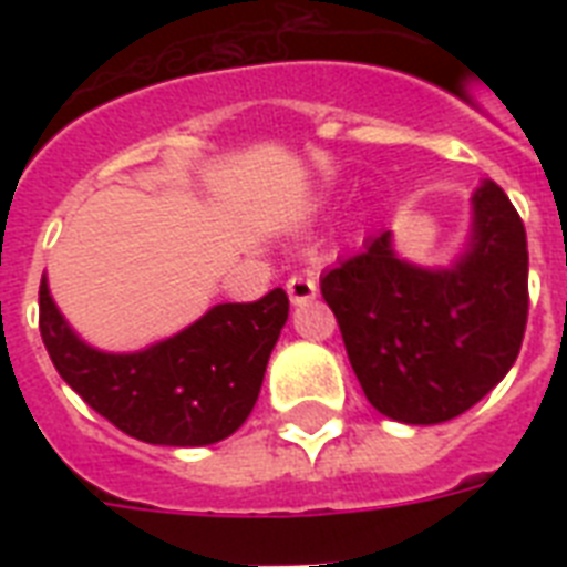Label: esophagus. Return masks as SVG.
<instances>
[{
    "label": "esophagus",
    "instance_id": "obj_1",
    "mask_svg": "<svg viewBox=\"0 0 567 567\" xmlns=\"http://www.w3.org/2000/svg\"><path fill=\"white\" fill-rule=\"evenodd\" d=\"M285 288H288V297H291L293 306H302V302H309L318 297V282L309 279V276H291Z\"/></svg>",
    "mask_w": 567,
    "mask_h": 567
}]
</instances>
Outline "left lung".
Here are the masks:
<instances>
[{
  "label": "left lung",
  "mask_w": 567,
  "mask_h": 567,
  "mask_svg": "<svg viewBox=\"0 0 567 567\" xmlns=\"http://www.w3.org/2000/svg\"><path fill=\"white\" fill-rule=\"evenodd\" d=\"M467 249L417 267L391 231L320 276L364 396L391 421L430 426L476 405L515 364L527 329V231L501 185L474 194Z\"/></svg>",
  "instance_id": "obj_1"
}]
</instances>
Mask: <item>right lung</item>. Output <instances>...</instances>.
<instances>
[{"mask_svg": "<svg viewBox=\"0 0 567 567\" xmlns=\"http://www.w3.org/2000/svg\"><path fill=\"white\" fill-rule=\"evenodd\" d=\"M285 320L288 293L274 288L256 302H220L146 350L102 353L66 327L40 282V336L61 379L117 430L164 447H205L247 421Z\"/></svg>", "mask_w": 567, "mask_h": 567, "instance_id": "obj_1", "label": "right lung"}]
</instances>
